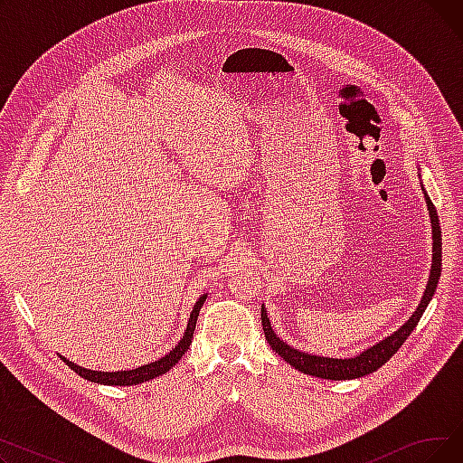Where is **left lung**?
<instances>
[{
	"instance_id": "obj_1",
	"label": "left lung",
	"mask_w": 463,
	"mask_h": 463,
	"mask_svg": "<svg viewBox=\"0 0 463 463\" xmlns=\"http://www.w3.org/2000/svg\"><path fill=\"white\" fill-rule=\"evenodd\" d=\"M424 191V187H422ZM426 197V204L430 210V217H431V232H433V264H431V272H430V279L424 290V297L417 307V311L411 315V319L400 328L396 330L392 335L384 337L383 342H379L377 345L370 347L368 351H364L362 354L354 356V358H323V356H315V354H307L302 353L298 349L288 347L283 339H279L276 335V332L272 330V325L269 321V315H266L264 307H260V321H262V330L266 335V342L272 347V351H276L285 362H288L290 366L295 370L313 375V377H321V379H332V381H345V379H358L364 375H370L373 372H377L383 364H386L391 360L398 349L405 344V339L409 337V334L415 330V326L419 325L424 309L428 307L431 297L435 295L437 283H439L441 278V227H439V217H437V210L433 206V203L430 201L428 193L424 191Z\"/></svg>"
}]
</instances>
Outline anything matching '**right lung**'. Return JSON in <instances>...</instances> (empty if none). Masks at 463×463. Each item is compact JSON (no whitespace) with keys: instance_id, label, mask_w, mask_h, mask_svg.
Here are the masks:
<instances>
[{"instance_id":"add662e5","label":"right lung","mask_w":463,"mask_h":463,"mask_svg":"<svg viewBox=\"0 0 463 463\" xmlns=\"http://www.w3.org/2000/svg\"><path fill=\"white\" fill-rule=\"evenodd\" d=\"M206 300V295H203L199 298V302L194 304L193 311H191V317H189V323H187V330L184 334V337L180 339V344L170 351L166 356L152 362V364H146V366H140L137 370H129V372H91V370H84L80 366H77L75 362H69L63 358V362H67V366L77 372L80 377L91 381V383H99V384H114V386H128V384H138V383H144V381H150L165 372H168L170 368L175 366V364L185 354V351L189 349L191 345V339H193V332H194V325H197V317H199V311L203 307Z\"/></svg>"}]
</instances>
